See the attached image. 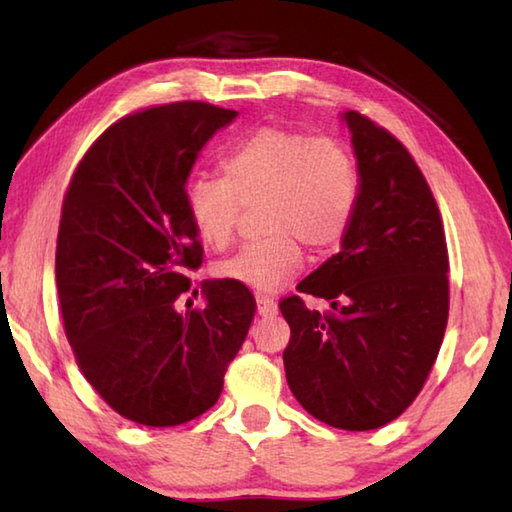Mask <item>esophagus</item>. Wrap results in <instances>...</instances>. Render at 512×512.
Masks as SVG:
<instances>
[{
	"label": "esophagus",
	"mask_w": 512,
	"mask_h": 512,
	"mask_svg": "<svg viewBox=\"0 0 512 512\" xmlns=\"http://www.w3.org/2000/svg\"><path fill=\"white\" fill-rule=\"evenodd\" d=\"M257 312L264 314V317H268V314H275L277 312V301L273 297L259 295L257 297Z\"/></svg>",
	"instance_id": "esophagus-1"
}]
</instances>
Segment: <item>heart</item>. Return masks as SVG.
Instances as JSON below:
<instances>
[{
	"label": "heart",
	"mask_w": 512,
	"mask_h": 512,
	"mask_svg": "<svg viewBox=\"0 0 512 512\" xmlns=\"http://www.w3.org/2000/svg\"><path fill=\"white\" fill-rule=\"evenodd\" d=\"M361 176L341 140L284 127H259L228 149L222 176L184 187L189 222L206 246L235 239L244 206H259L264 237L215 266V275L257 292H275L303 268V246L330 253L350 228Z\"/></svg>",
	"instance_id": "heart-1"
}]
</instances>
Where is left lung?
<instances>
[{"instance_id":"obj_1","label":"left lung","mask_w":512,"mask_h":512,"mask_svg":"<svg viewBox=\"0 0 512 512\" xmlns=\"http://www.w3.org/2000/svg\"><path fill=\"white\" fill-rule=\"evenodd\" d=\"M361 191L341 250L297 286L330 301L279 303L290 325L288 387L310 416L345 431L396 420L436 363L449 319V255L438 204L418 165L383 127L341 114Z\"/></svg>"}]
</instances>
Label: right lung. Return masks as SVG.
I'll return each instance as SVG.
<instances>
[{"label":"right lung","instance_id":"obj_1","mask_svg":"<svg viewBox=\"0 0 512 512\" xmlns=\"http://www.w3.org/2000/svg\"><path fill=\"white\" fill-rule=\"evenodd\" d=\"M235 118L200 101L125 116L83 156L63 198L54 273L65 336L99 396L145 427L211 409L255 317L248 288L226 279L202 281L204 310H176L202 266L184 187Z\"/></svg>","mask_w":512,"mask_h":512}]
</instances>
